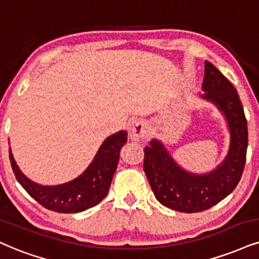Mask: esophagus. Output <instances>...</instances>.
<instances>
[{
	"mask_svg": "<svg viewBox=\"0 0 259 259\" xmlns=\"http://www.w3.org/2000/svg\"><path fill=\"white\" fill-rule=\"evenodd\" d=\"M149 132V126L145 121H137V122L133 124V127L131 128V138L132 139H139L143 138V137L146 136V133Z\"/></svg>",
	"mask_w": 259,
	"mask_h": 259,
	"instance_id": "obj_1",
	"label": "esophagus"
}]
</instances>
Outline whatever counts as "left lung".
Here are the masks:
<instances>
[{
	"mask_svg": "<svg viewBox=\"0 0 259 259\" xmlns=\"http://www.w3.org/2000/svg\"><path fill=\"white\" fill-rule=\"evenodd\" d=\"M202 88V97L227 120L231 144L225 161L209 173L193 174L181 168L159 140L152 139L144 149V171L156 199L180 212L204 211L225 199L240 181L246 162L247 121L237 90L209 61Z\"/></svg>",
	"mask_w": 259,
	"mask_h": 259,
	"instance_id": "left-lung-1",
	"label": "left lung"
}]
</instances>
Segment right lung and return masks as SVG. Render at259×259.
Instances as JSON below:
<instances>
[{
	"mask_svg": "<svg viewBox=\"0 0 259 259\" xmlns=\"http://www.w3.org/2000/svg\"><path fill=\"white\" fill-rule=\"evenodd\" d=\"M126 142V131L108 137L98 149L94 161L80 177L56 186H43L25 177L15 163L11 149L9 159L19 184L40 205L52 211L75 213L97 205L107 196L119 163L120 150Z\"/></svg>",
	"mask_w": 259,
	"mask_h": 259,
	"instance_id": "right-lung-1",
	"label": "right lung"
}]
</instances>
